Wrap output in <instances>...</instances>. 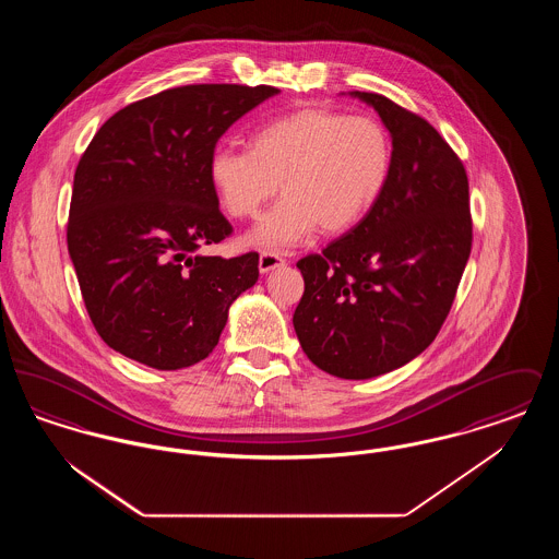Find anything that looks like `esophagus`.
Returning a JSON list of instances; mask_svg holds the SVG:
<instances>
[{
    "mask_svg": "<svg viewBox=\"0 0 559 559\" xmlns=\"http://www.w3.org/2000/svg\"><path fill=\"white\" fill-rule=\"evenodd\" d=\"M281 266H285V260H283L278 253H272V251H262V253H260L258 267H260L262 274H267V272H272V270H276V267Z\"/></svg>",
    "mask_w": 559,
    "mask_h": 559,
    "instance_id": "esophagus-1",
    "label": "esophagus"
}]
</instances>
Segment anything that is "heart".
Segmentation results:
<instances>
[{"label":"heart","instance_id":"heart-1","mask_svg":"<svg viewBox=\"0 0 559 559\" xmlns=\"http://www.w3.org/2000/svg\"><path fill=\"white\" fill-rule=\"evenodd\" d=\"M392 138L372 117L301 108L255 130L249 148L219 146L207 178L224 212L255 217L281 201L247 235L258 249L285 251L317 230L340 235L365 219L392 174Z\"/></svg>","mask_w":559,"mask_h":559}]
</instances>
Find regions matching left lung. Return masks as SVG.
<instances>
[{"label":"left lung","mask_w":559,"mask_h":559,"mask_svg":"<svg viewBox=\"0 0 559 559\" xmlns=\"http://www.w3.org/2000/svg\"><path fill=\"white\" fill-rule=\"evenodd\" d=\"M347 96L381 117L392 174L365 219L297 262L306 289L293 326L320 371L371 379L417 358L449 317L472 251L469 185L426 119L379 94Z\"/></svg>","instance_id":"1"}]
</instances>
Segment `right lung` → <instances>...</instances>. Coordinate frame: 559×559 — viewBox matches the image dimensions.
<instances>
[{
  "label": "right lung",
  "mask_w": 559,
  "mask_h": 559,
  "mask_svg": "<svg viewBox=\"0 0 559 559\" xmlns=\"http://www.w3.org/2000/svg\"><path fill=\"white\" fill-rule=\"evenodd\" d=\"M281 94L270 85H185L115 112L83 153L69 255L108 347L157 371L207 358L230 306L258 283V253L203 255L230 235L207 178L217 140Z\"/></svg>",
  "instance_id": "add662e5"
}]
</instances>
